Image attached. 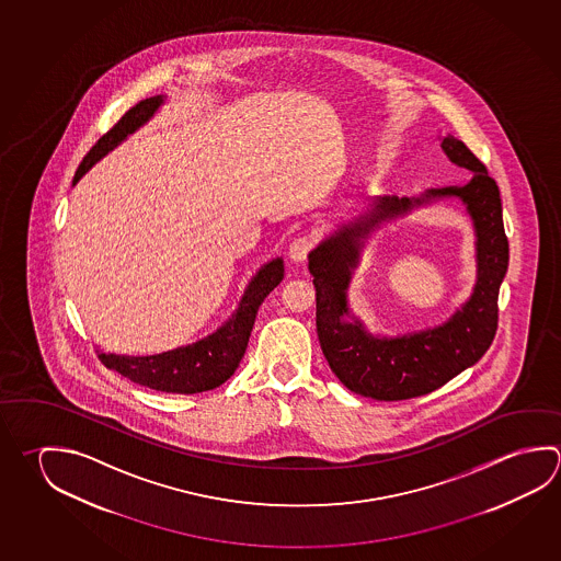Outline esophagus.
Listing matches in <instances>:
<instances>
[{
  "instance_id": "esophagus-1",
  "label": "esophagus",
  "mask_w": 561,
  "mask_h": 561,
  "mask_svg": "<svg viewBox=\"0 0 561 561\" xmlns=\"http://www.w3.org/2000/svg\"><path fill=\"white\" fill-rule=\"evenodd\" d=\"M314 244H317V238L313 234L295 238L291 247H289V257L294 262H304L305 257L309 256V252L313 250Z\"/></svg>"
}]
</instances>
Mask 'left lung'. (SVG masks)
<instances>
[{
  "label": "left lung",
  "instance_id": "8db88e82",
  "mask_svg": "<svg viewBox=\"0 0 561 561\" xmlns=\"http://www.w3.org/2000/svg\"><path fill=\"white\" fill-rule=\"evenodd\" d=\"M442 148L453 163L472 171L465 187H439L423 198L383 197L374 207L378 217L392 216L412 202L435 196H459L468 205L480 237V279L461 312L443 328L386 342L373 340L358 324H348L343 289L355 256L354 237L371 225L344 228L309 254V272L317 289V334L324 358L336 378L354 393L380 402L410 400L433 392L481 360L499 329V291L508 270V238L502 222L501 191L486 165L453 136Z\"/></svg>",
  "mask_w": 561,
  "mask_h": 561
}]
</instances>
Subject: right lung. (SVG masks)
I'll list each match as a JSON object with an SVG mask.
<instances>
[{
  "label": "right lung",
  "instance_id": "1",
  "mask_svg": "<svg viewBox=\"0 0 561 561\" xmlns=\"http://www.w3.org/2000/svg\"><path fill=\"white\" fill-rule=\"evenodd\" d=\"M161 96L146 99L122 116L82 159L75 181L77 183L102 156L116 148L122 139L153 116ZM284 279V262L277 257L262 267L248 285L247 295L237 314L217 333L188 346H179L169 353L153 356H126V354L100 353V363L110 370L126 376L131 382L148 386L151 390L169 393L207 392L227 382L247 353L248 339L256 321L257 309L270 291Z\"/></svg>",
  "mask_w": 561,
  "mask_h": 561
}]
</instances>
